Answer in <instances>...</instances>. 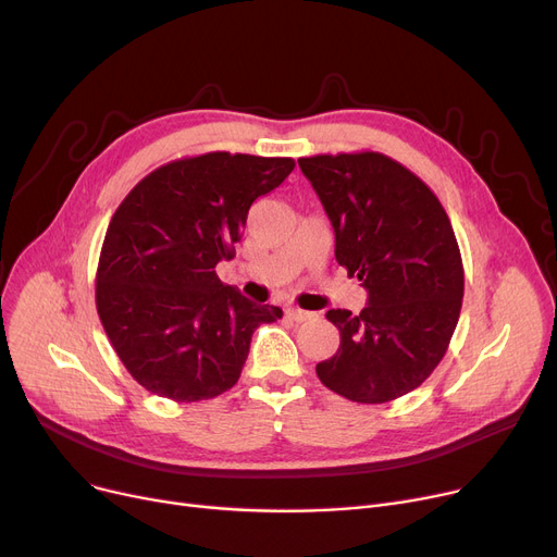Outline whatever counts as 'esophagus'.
Returning <instances> with one entry per match:
<instances>
[{
  "label": "esophagus",
  "mask_w": 557,
  "mask_h": 557,
  "mask_svg": "<svg viewBox=\"0 0 557 557\" xmlns=\"http://www.w3.org/2000/svg\"><path fill=\"white\" fill-rule=\"evenodd\" d=\"M286 315H288L290 320H296V323H302V320L311 318V311H305V309H300V307H288V309H286Z\"/></svg>",
  "instance_id": "34e87169"
}]
</instances>
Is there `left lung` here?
<instances>
[{"label":"left lung","instance_id":"1","mask_svg":"<svg viewBox=\"0 0 557 557\" xmlns=\"http://www.w3.org/2000/svg\"><path fill=\"white\" fill-rule=\"evenodd\" d=\"M332 221L336 261L368 290L361 313L330 309L336 355L315 366L330 391L386 404L416 391L443 361L456 330L465 273L437 196L382 153L298 160Z\"/></svg>","mask_w":557,"mask_h":557}]
</instances>
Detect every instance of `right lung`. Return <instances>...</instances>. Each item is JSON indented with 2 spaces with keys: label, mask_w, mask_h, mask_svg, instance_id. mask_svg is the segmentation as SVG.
I'll return each instance as SVG.
<instances>
[{
  "label": "right lung",
  "mask_w": 557,
  "mask_h": 557,
  "mask_svg": "<svg viewBox=\"0 0 557 557\" xmlns=\"http://www.w3.org/2000/svg\"><path fill=\"white\" fill-rule=\"evenodd\" d=\"M294 166L225 151L175 160L116 208L99 257L97 311L139 386L200 401L237 384L252 332L282 309L250 302L214 269L234 257L250 205Z\"/></svg>",
  "instance_id": "right-lung-1"
}]
</instances>
